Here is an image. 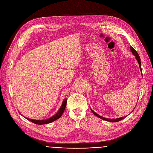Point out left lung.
<instances>
[{
    "instance_id": "8db88e82",
    "label": "left lung",
    "mask_w": 153,
    "mask_h": 153,
    "mask_svg": "<svg viewBox=\"0 0 153 153\" xmlns=\"http://www.w3.org/2000/svg\"><path fill=\"white\" fill-rule=\"evenodd\" d=\"M130 49H131V52H132V54H133V55H134L135 56H136V59H137V62H138V63H139V68H140V69H141V59H140V57H139V54H137V52H136V51L132 48V47H131V48H130ZM91 111H92V113L94 114L95 116H96L97 117H99L100 119H103V120H105V121H110V122H118V121H120L121 120H122V119H124L126 117H120V118H117V119H107V118H104V117H102V116H99V114H97V113H96L95 112H94L93 111L92 109H91Z\"/></svg>"
}]
</instances>
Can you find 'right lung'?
I'll use <instances>...</instances> for the list:
<instances>
[{"label": "right lung", "mask_w": 153, "mask_h": 153, "mask_svg": "<svg viewBox=\"0 0 153 153\" xmlns=\"http://www.w3.org/2000/svg\"><path fill=\"white\" fill-rule=\"evenodd\" d=\"M66 102H67V99H65L64 101L62 102V104L61 105V108L59 109V110L58 111V112H57V113L54 116H53L52 117H51V118L46 119V120H35V119H31L26 118V117L25 118L27 119V120L31 121L33 123L36 124L41 125V124H45L51 123H52L53 121L57 120V119H59V117H61V116L62 115L63 112H64V111L65 110V106H66Z\"/></svg>", "instance_id": "right-lung-1"}]
</instances>
